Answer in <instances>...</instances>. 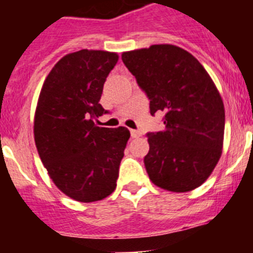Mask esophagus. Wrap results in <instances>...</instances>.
Listing matches in <instances>:
<instances>
[{
	"label": "esophagus",
	"mask_w": 253,
	"mask_h": 253,
	"mask_svg": "<svg viewBox=\"0 0 253 253\" xmlns=\"http://www.w3.org/2000/svg\"><path fill=\"white\" fill-rule=\"evenodd\" d=\"M130 135H131V138H138V137H140V133L138 130H133V129H131Z\"/></svg>",
	"instance_id": "obj_1"
}]
</instances>
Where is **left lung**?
Here are the masks:
<instances>
[{
	"instance_id": "8db88e82",
	"label": "left lung",
	"mask_w": 253,
	"mask_h": 253,
	"mask_svg": "<svg viewBox=\"0 0 253 253\" xmlns=\"http://www.w3.org/2000/svg\"><path fill=\"white\" fill-rule=\"evenodd\" d=\"M122 59L165 129L148 133L147 173L161 189L186 193L207 180L222 154L224 105L194 55L169 44L125 51Z\"/></svg>"
}]
</instances>
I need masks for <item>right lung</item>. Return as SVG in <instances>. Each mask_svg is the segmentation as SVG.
<instances>
[{
    "instance_id": "add662e5",
    "label": "right lung",
    "mask_w": 253,
    "mask_h": 253,
    "mask_svg": "<svg viewBox=\"0 0 253 253\" xmlns=\"http://www.w3.org/2000/svg\"><path fill=\"white\" fill-rule=\"evenodd\" d=\"M119 57L104 50L64 55L44 81L34 119L38 153L55 186L77 202L102 200L116 187L130 133L101 128L102 88Z\"/></svg>"
}]
</instances>
